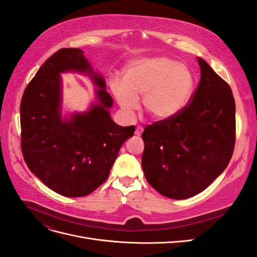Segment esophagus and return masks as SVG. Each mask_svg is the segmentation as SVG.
Returning a JSON list of instances; mask_svg holds the SVG:
<instances>
[{
    "label": "esophagus",
    "instance_id": "1",
    "mask_svg": "<svg viewBox=\"0 0 257 257\" xmlns=\"http://www.w3.org/2000/svg\"><path fill=\"white\" fill-rule=\"evenodd\" d=\"M144 132V127L143 126H137L135 130V135L136 136H141Z\"/></svg>",
    "mask_w": 257,
    "mask_h": 257
}]
</instances>
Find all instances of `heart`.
<instances>
[{"label":"heart","mask_w":257,"mask_h":257,"mask_svg":"<svg viewBox=\"0 0 257 257\" xmlns=\"http://www.w3.org/2000/svg\"><path fill=\"white\" fill-rule=\"evenodd\" d=\"M193 75L188 66L166 57L132 61L123 80L114 79L111 91L121 109L132 114L143 98L145 110L157 120H168L180 112L191 97Z\"/></svg>","instance_id":"heart-1"}]
</instances>
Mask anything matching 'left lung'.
I'll return each mask as SVG.
<instances>
[{
  "label": "left lung",
  "mask_w": 257,
  "mask_h": 257,
  "mask_svg": "<svg viewBox=\"0 0 257 257\" xmlns=\"http://www.w3.org/2000/svg\"><path fill=\"white\" fill-rule=\"evenodd\" d=\"M200 81L183 109L146 126L142 165L147 181L162 195L185 199L219 177L234 152L236 106L231 89L197 58Z\"/></svg>",
  "instance_id": "obj_1"
}]
</instances>
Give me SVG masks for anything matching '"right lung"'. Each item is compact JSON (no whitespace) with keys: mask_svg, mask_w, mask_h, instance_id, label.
I'll return each mask as SVG.
<instances>
[{"mask_svg":"<svg viewBox=\"0 0 257 257\" xmlns=\"http://www.w3.org/2000/svg\"><path fill=\"white\" fill-rule=\"evenodd\" d=\"M88 73L100 88L99 103L68 120L60 116L61 72ZM105 79L93 73L78 48H62L38 69L20 105L21 151L29 169L52 191L66 197L87 196L103 184L122 144L135 126H120L108 108L112 97Z\"/></svg>","mask_w":257,"mask_h":257,"instance_id":"1","label":"right lung"}]
</instances>
